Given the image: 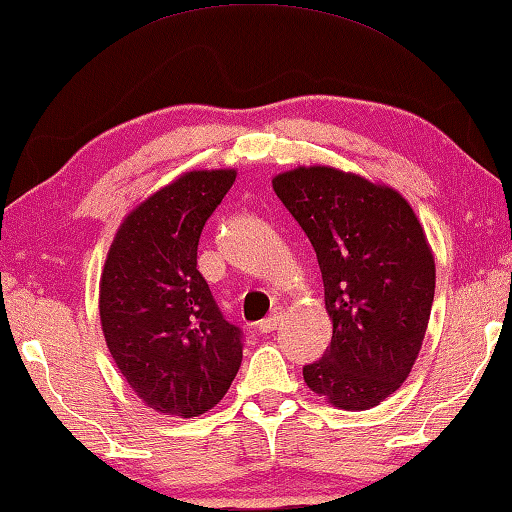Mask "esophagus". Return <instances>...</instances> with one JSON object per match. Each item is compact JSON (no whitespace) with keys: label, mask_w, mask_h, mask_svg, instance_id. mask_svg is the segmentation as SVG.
I'll return each mask as SVG.
<instances>
[{"label":"esophagus","mask_w":512,"mask_h":512,"mask_svg":"<svg viewBox=\"0 0 512 512\" xmlns=\"http://www.w3.org/2000/svg\"><path fill=\"white\" fill-rule=\"evenodd\" d=\"M281 321V312L276 310V312H272L270 317H265L263 321H258V330H261V333H272V330L276 328V324H279Z\"/></svg>","instance_id":"34e87169"}]
</instances>
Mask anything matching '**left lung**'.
<instances>
[{"label": "left lung", "instance_id": "8db88e82", "mask_svg": "<svg viewBox=\"0 0 512 512\" xmlns=\"http://www.w3.org/2000/svg\"><path fill=\"white\" fill-rule=\"evenodd\" d=\"M274 193L315 249L333 339L303 366L308 387L360 411L398 391L423 346L436 270L405 197L328 166L274 177Z\"/></svg>", "mask_w": 512, "mask_h": 512}]
</instances>
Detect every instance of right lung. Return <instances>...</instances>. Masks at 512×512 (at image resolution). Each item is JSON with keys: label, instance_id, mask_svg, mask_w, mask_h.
<instances>
[{"label": "right lung", "instance_id": "1", "mask_svg": "<svg viewBox=\"0 0 512 512\" xmlns=\"http://www.w3.org/2000/svg\"><path fill=\"white\" fill-rule=\"evenodd\" d=\"M236 170H193L139 204L107 254L101 324L116 366L148 407L193 418L224 398L242 362L229 324L197 270L206 220Z\"/></svg>", "mask_w": 512, "mask_h": 512}]
</instances>
